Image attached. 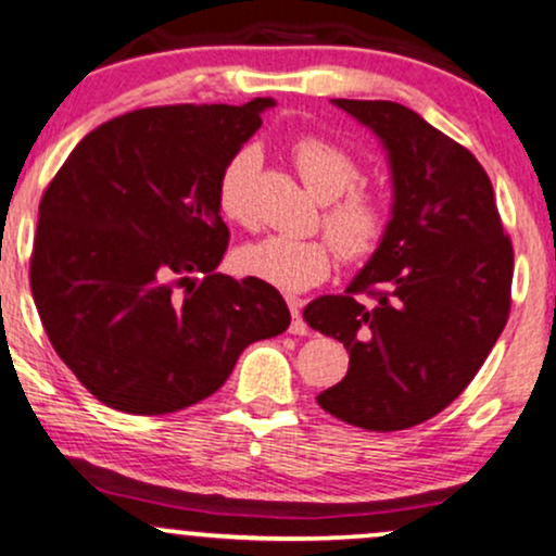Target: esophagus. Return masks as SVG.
<instances>
[{"mask_svg": "<svg viewBox=\"0 0 556 556\" xmlns=\"http://www.w3.org/2000/svg\"><path fill=\"white\" fill-rule=\"evenodd\" d=\"M287 303H290V314H292L290 334H298V337H305V334H311L308 324H305L303 314H300V300H298V298H290V300H287Z\"/></svg>", "mask_w": 556, "mask_h": 556, "instance_id": "34e87169", "label": "esophagus"}]
</instances>
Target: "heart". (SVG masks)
Wrapping results in <instances>:
<instances>
[{"mask_svg":"<svg viewBox=\"0 0 556 556\" xmlns=\"http://www.w3.org/2000/svg\"><path fill=\"white\" fill-rule=\"evenodd\" d=\"M290 154L311 193L324 201L321 227L327 238L266 235L235 253V269L282 292H303L329 277L334 248L344 261L371 258L387 240L392 206L381 190L361 182V162L331 138L303 132L292 140ZM258 164V149L242 146L219 169L214 185L216 212L232 225H253Z\"/></svg>","mask_w":556,"mask_h":556,"instance_id":"heart-1","label":"heart"}]
</instances>
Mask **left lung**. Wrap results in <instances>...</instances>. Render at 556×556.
<instances>
[{
    "mask_svg": "<svg viewBox=\"0 0 556 556\" xmlns=\"http://www.w3.org/2000/svg\"><path fill=\"white\" fill-rule=\"evenodd\" d=\"M334 104L384 140L394 214L384 245L344 295L303 311L311 329L350 353L348 376L316 400L358 429L402 431L460 397L500 340L513 303V242L486 169L465 146L397 101Z\"/></svg>",
    "mask_w": 556,
    "mask_h": 556,
    "instance_id": "obj_1",
    "label": "left lung"
}]
</instances>
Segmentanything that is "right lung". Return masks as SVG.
Here are the masks:
<instances>
[{
    "instance_id": "right-lung-1",
    "label": "right lung",
    "mask_w": 556,
    "mask_h": 556,
    "mask_svg": "<svg viewBox=\"0 0 556 556\" xmlns=\"http://www.w3.org/2000/svg\"><path fill=\"white\" fill-rule=\"evenodd\" d=\"M271 104L119 114L88 132L43 190L30 251L36 311L62 363L114 410L195 405L248 344L290 327L271 285L214 271L229 242L216 177Z\"/></svg>"
}]
</instances>
